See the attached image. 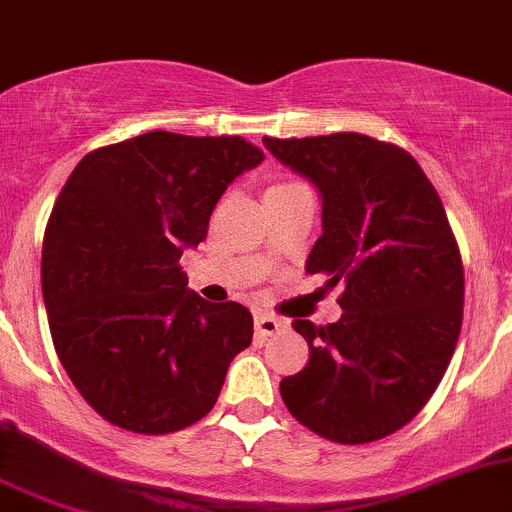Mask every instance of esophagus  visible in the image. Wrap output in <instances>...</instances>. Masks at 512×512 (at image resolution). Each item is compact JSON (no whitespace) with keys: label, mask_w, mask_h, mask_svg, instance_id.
<instances>
[{"label":"esophagus","mask_w":512,"mask_h":512,"mask_svg":"<svg viewBox=\"0 0 512 512\" xmlns=\"http://www.w3.org/2000/svg\"><path fill=\"white\" fill-rule=\"evenodd\" d=\"M283 328H285V321H280V318H275V315H270V313H257L255 315L257 336H262V338L275 336V333H280Z\"/></svg>","instance_id":"1"}]
</instances>
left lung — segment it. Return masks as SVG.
<instances>
[{"mask_svg": "<svg viewBox=\"0 0 512 512\" xmlns=\"http://www.w3.org/2000/svg\"><path fill=\"white\" fill-rule=\"evenodd\" d=\"M262 143L321 191L323 234L305 272L346 285L336 323L293 321L310 358L280 381L285 407L338 444L394 434L434 394L460 338L465 270L442 199L412 154L364 133Z\"/></svg>", "mask_w": 512, "mask_h": 512, "instance_id": "left-lung-1", "label": "left lung"}]
</instances>
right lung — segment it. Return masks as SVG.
Returning <instances> with one entry per match:
<instances>
[{
  "label": "right lung",
  "mask_w": 512,
  "mask_h": 512,
  "mask_svg": "<svg viewBox=\"0 0 512 512\" xmlns=\"http://www.w3.org/2000/svg\"><path fill=\"white\" fill-rule=\"evenodd\" d=\"M265 159L242 136L151 131L75 166L42 242V295L57 358L90 407L136 434L212 412L252 313L186 288L179 260L242 171Z\"/></svg>",
  "instance_id": "add662e5"
}]
</instances>
